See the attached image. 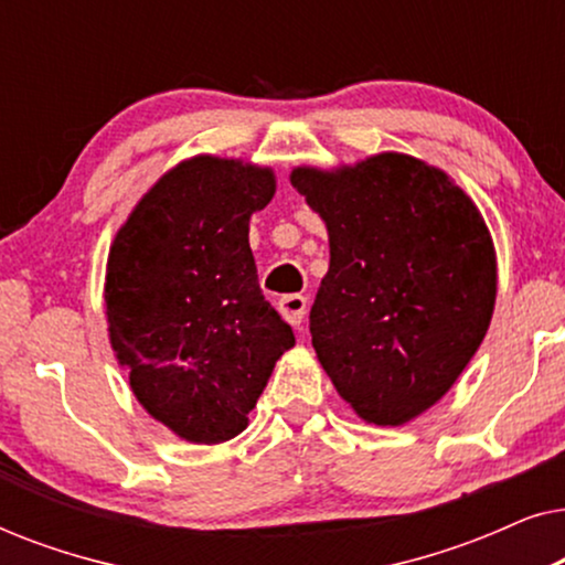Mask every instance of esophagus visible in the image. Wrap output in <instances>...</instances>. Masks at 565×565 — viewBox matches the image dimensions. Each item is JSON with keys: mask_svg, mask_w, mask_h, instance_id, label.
<instances>
[{"mask_svg": "<svg viewBox=\"0 0 565 565\" xmlns=\"http://www.w3.org/2000/svg\"><path fill=\"white\" fill-rule=\"evenodd\" d=\"M306 306L308 300L306 296H300V292H292V296H282L277 300V308H280V313L285 316V321H288L290 327H300V323H303Z\"/></svg>", "mask_w": 565, "mask_h": 565, "instance_id": "34e87169", "label": "esophagus"}]
</instances>
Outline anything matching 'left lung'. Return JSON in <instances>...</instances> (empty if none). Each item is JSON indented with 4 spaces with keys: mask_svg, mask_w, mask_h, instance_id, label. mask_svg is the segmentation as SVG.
Here are the masks:
<instances>
[{
    "mask_svg": "<svg viewBox=\"0 0 565 565\" xmlns=\"http://www.w3.org/2000/svg\"><path fill=\"white\" fill-rule=\"evenodd\" d=\"M292 188L329 228L311 342L365 422L398 427L450 391L497 300L489 228L445 172L404 153L319 172Z\"/></svg>",
    "mask_w": 565,
    "mask_h": 565,
    "instance_id": "obj_1",
    "label": "left lung"
}]
</instances>
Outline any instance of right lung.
<instances>
[{
  "label": "right lung",
  "instance_id": "add662e5",
  "mask_svg": "<svg viewBox=\"0 0 565 565\" xmlns=\"http://www.w3.org/2000/svg\"><path fill=\"white\" fill-rule=\"evenodd\" d=\"M275 195L269 169L182 161L143 195L107 259L110 342L153 419L200 445L246 429L275 362L296 344L262 296L249 218Z\"/></svg>",
  "mask_w": 565,
  "mask_h": 565
}]
</instances>
